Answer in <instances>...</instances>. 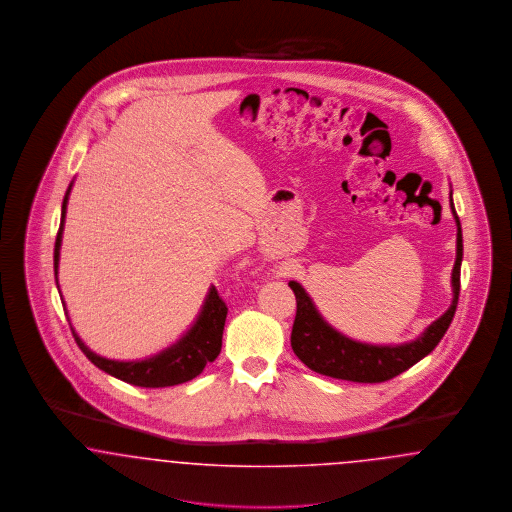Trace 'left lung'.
I'll list each match as a JSON object with an SVG mask.
<instances>
[{
	"label": "left lung",
	"mask_w": 512,
	"mask_h": 512,
	"mask_svg": "<svg viewBox=\"0 0 512 512\" xmlns=\"http://www.w3.org/2000/svg\"><path fill=\"white\" fill-rule=\"evenodd\" d=\"M451 213L457 224V257L451 272V292L453 299L447 311L436 318L432 324L424 328L414 340L403 343H366L345 336L338 328H334L313 301L307 290L290 280L297 299V313L292 330L293 353L301 359L303 365L309 366L318 374L361 382V384H378L391 380L393 376L409 370L411 366L430 355L441 338L445 336L451 320L457 311V301L461 292V263H463V230L461 220L457 217L453 205V190L449 192Z\"/></svg>",
	"instance_id": "obj_1"
}]
</instances>
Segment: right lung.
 <instances>
[{
  "label": "right lung",
  "instance_id": "1",
  "mask_svg": "<svg viewBox=\"0 0 512 512\" xmlns=\"http://www.w3.org/2000/svg\"><path fill=\"white\" fill-rule=\"evenodd\" d=\"M73 182L67 188V194L63 197L61 205V224L55 240V249H53V268H55V284L59 290V259H61V244H63V230H65V217H67V205H69V195L73 190ZM61 293V290H59ZM61 303L65 309L67 320L71 324V317L65 305V299L61 295ZM228 309L224 301L220 299L215 286L209 288V292L203 299V305L197 313L194 322L190 328L171 343L169 347L144 357V359H134V361H119V359H107L94 353L82 338L76 334V330L71 324L74 341L82 349V353L98 366L99 370L119 378L126 384L138 386V388H169V386H178L188 380H194L203 372V368L213 363L219 357L220 347H222V330L226 322Z\"/></svg>",
  "mask_w": 512,
  "mask_h": 512
}]
</instances>
